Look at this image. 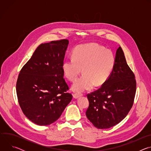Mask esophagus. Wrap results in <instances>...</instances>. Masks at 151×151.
I'll return each mask as SVG.
<instances>
[{
	"label": "esophagus",
	"instance_id": "34e87169",
	"mask_svg": "<svg viewBox=\"0 0 151 151\" xmlns=\"http://www.w3.org/2000/svg\"><path fill=\"white\" fill-rule=\"evenodd\" d=\"M82 94L75 93V94H73V98H74V99H79V97H82Z\"/></svg>",
	"mask_w": 151,
	"mask_h": 151
}]
</instances>
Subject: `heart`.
Segmentation results:
<instances>
[{"label": "heart", "instance_id": "obj_1", "mask_svg": "<svg viewBox=\"0 0 151 151\" xmlns=\"http://www.w3.org/2000/svg\"><path fill=\"white\" fill-rule=\"evenodd\" d=\"M72 57L62 64L64 75L71 81H75L72 89L76 93L91 90L103 84L109 77L115 64V57L109 50L95 43L78 45L73 51Z\"/></svg>", "mask_w": 151, "mask_h": 151}]
</instances>
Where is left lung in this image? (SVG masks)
I'll return each mask as SVG.
<instances>
[{
  "mask_svg": "<svg viewBox=\"0 0 151 151\" xmlns=\"http://www.w3.org/2000/svg\"><path fill=\"white\" fill-rule=\"evenodd\" d=\"M136 82L119 47L114 68L101 88L87 95L89 107L86 116L94 127L109 128L123 120L133 104Z\"/></svg>",
  "mask_w": 151,
  "mask_h": 151,
  "instance_id": "8db88e82",
  "label": "left lung"
}]
</instances>
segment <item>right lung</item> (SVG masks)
<instances>
[{"instance_id": "add662e5", "label": "right lung", "mask_w": 151, "mask_h": 151, "mask_svg": "<svg viewBox=\"0 0 151 151\" xmlns=\"http://www.w3.org/2000/svg\"><path fill=\"white\" fill-rule=\"evenodd\" d=\"M69 45L63 39L40 44L21 69L16 90L23 114L33 123L48 125L56 121L72 99L62 64Z\"/></svg>"}]
</instances>
